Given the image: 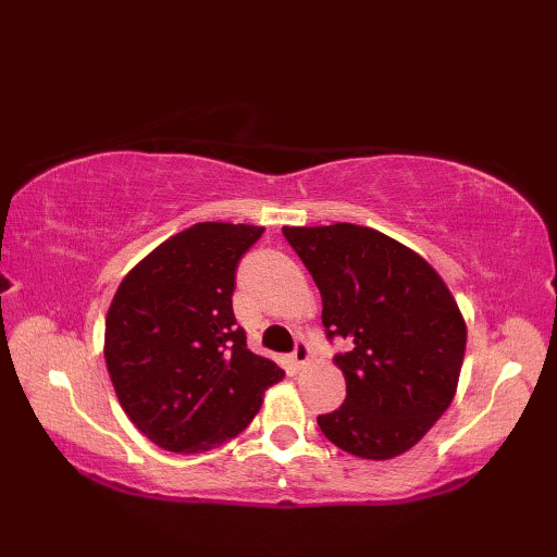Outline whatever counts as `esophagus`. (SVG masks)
Returning a JSON list of instances; mask_svg holds the SVG:
<instances>
[{
    "label": "esophagus",
    "mask_w": 557,
    "mask_h": 557,
    "mask_svg": "<svg viewBox=\"0 0 557 557\" xmlns=\"http://www.w3.org/2000/svg\"><path fill=\"white\" fill-rule=\"evenodd\" d=\"M311 359V345L306 339H297V345H294V351H292V361L297 369H304L306 363H309Z\"/></svg>",
    "instance_id": "obj_1"
}]
</instances>
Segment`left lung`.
<instances>
[{
  "label": "left lung",
  "mask_w": 557,
  "mask_h": 557,
  "mask_svg": "<svg viewBox=\"0 0 557 557\" xmlns=\"http://www.w3.org/2000/svg\"><path fill=\"white\" fill-rule=\"evenodd\" d=\"M323 297L327 339L345 373L342 407L318 425L339 449L389 459L417 445L455 397L467 325L441 275L389 236L337 222L282 227Z\"/></svg>",
  "instance_id": "1"
}]
</instances>
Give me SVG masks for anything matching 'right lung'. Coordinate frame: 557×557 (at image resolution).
I'll use <instances>...</instances> for the list:
<instances>
[{
    "mask_svg": "<svg viewBox=\"0 0 557 557\" xmlns=\"http://www.w3.org/2000/svg\"><path fill=\"white\" fill-rule=\"evenodd\" d=\"M263 227L198 222L128 272L104 321V361L136 429L170 453H208L253 421L282 381L246 347L232 294Z\"/></svg>",
    "mask_w": 557,
    "mask_h": 557,
    "instance_id": "add662e5",
    "label": "right lung"
}]
</instances>
